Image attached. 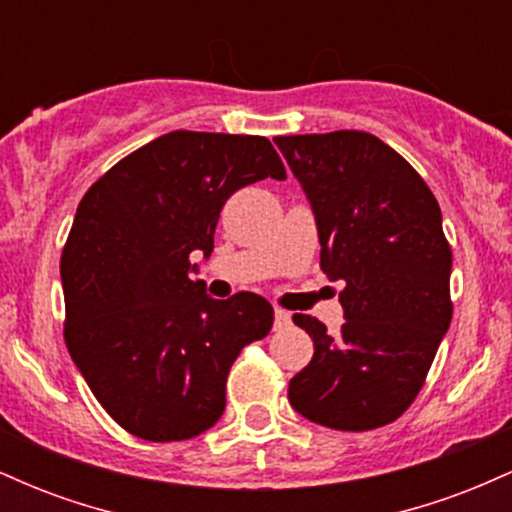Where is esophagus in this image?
Instances as JSON below:
<instances>
[{"label": "esophagus", "mask_w": 512, "mask_h": 512, "mask_svg": "<svg viewBox=\"0 0 512 512\" xmlns=\"http://www.w3.org/2000/svg\"><path fill=\"white\" fill-rule=\"evenodd\" d=\"M289 322H291V313H286V310H281V308L274 310V327H276V330L286 327Z\"/></svg>", "instance_id": "obj_1"}]
</instances>
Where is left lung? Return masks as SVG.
<instances>
[{
    "label": "left lung",
    "mask_w": 512,
    "mask_h": 512,
    "mask_svg": "<svg viewBox=\"0 0 512 512\" xmlns=\"http://www.w3.org/2000/svg\"><path fill=\"white\" fill-rule=\"evenodd\" d=\"M274 144L313 209L322 272L346 284L339 334L293 315L315 354L291 378V407L337 431L390 424L419 395L452 320V252L436 197L373 134L344 129Z\"/></svg>",
    "instance_id": "1"
}]
</instances>
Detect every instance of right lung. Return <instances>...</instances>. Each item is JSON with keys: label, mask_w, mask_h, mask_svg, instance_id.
<instances>
[{"label": "right lung", "mask_w": 512, "mask_h": 512, "mask_svg": "<svg viewBox=\"0 0 512 512\" xmlns=\"http://www.w3.org/2000/svg\"><path fill=\"white\" fill-rule=\"evenodd\" d=\"M264 178L286 180L269 139L180 129L122 158L76 209L60 264L64 339L103 409L137 438L214 426L233 361L272 330L262 296L216 301L192 279L226 199Z\"/></svg>", "instance_id": "obj_1"}]
</instances>
